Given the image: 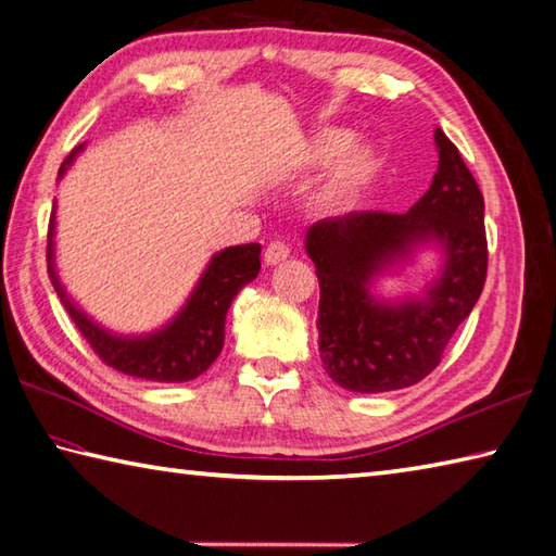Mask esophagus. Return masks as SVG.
<instances>
[{"label": "esophagus", "instance_id": "1", "mask_svg": "<svg viewBox=\"0 0 556 556\" xmlns=\"http://www.w3.org/2000/svg\"><path fill=\"white\" fill-rule=\"evenodd\" d=\"M289 245L285 241H271L267 248H265V265H279L285 263V260L289 257Z\"/></svg>", "mask_w": 556, "mask_h": 556}]
</instances>
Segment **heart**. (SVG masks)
<instances>
[{"mask_svg": "<svg viewBox=\"0 0 556 556\" xmlns=\"http://www.w3.org/2000/svg\"><path fill=\"white\" fill-rule=\"evenodd\" d=\"M346 144H350V135L344 129H325L311 139L306 149V161L313 166H325L340 156L323 188V200L330 206L352 204L376 170V149L371 144H364V141L352 147Z\"/></svg>", "mask_w": 556, "mask_h": 556, "instance_id": "1", "label": "heart"}]
</instances>
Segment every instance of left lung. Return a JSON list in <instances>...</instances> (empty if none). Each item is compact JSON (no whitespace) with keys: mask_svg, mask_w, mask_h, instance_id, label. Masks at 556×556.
<instances>
[{"mask_svg":"<svg viewBox=\"0 0 556 556\" xmlns=\"http://www.w3.org/2000/svg\"><path fill=\"white\" fill-rule=\"evenodd\" d=\"M433 139L439 170L409 212H350L306 231L320 285V358L334 383L352 393H390L427 378L484 289L480 185L439 127ZM427 247L438 250L442 265L421 294L386 300L372 293L380 276Z\"/></svg>","mask_w":556,"mask_h":556,"instance_id":"1","label":"left lung"}]
</instances>
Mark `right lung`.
I'll return each instance as SVG.
<instances>
[{
  "mask_svg": "<svg viewBox=\"0 0 556 556\" xmlns=\"http://www.w3.org/2000/svg\"><path fill=\"white\" fill-rule=\"evenodd\" d=\"M86 144L76 147L60 166V178L72 168L74 159ZM58 202L52 204L48 228V275L76 328L93 346V352L115 371L154 380V383H185L202 376L222 354L226 313L236 293L250 285L260 271V243L231 245L212 255L188 301L161 328L144 334H117L96 323L89 313L76 306L64 289L54 265V231H58Z\"/></svg>",
  "mask_w": 556,
  "mask_h": 556,
  "instance_id": "obj_1",
  "label": "right lung"
}]
</instances>
